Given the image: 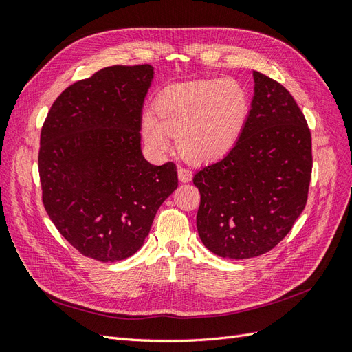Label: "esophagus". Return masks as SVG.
Masks as SVG:
<instances>
[{"label": "esophagus", "instance_id": "34e87169", "mask_svg": "<svg viewBox=\"0 0 352 352\" xmlns=\"http://www.w3.org/2000/svg\"><path fill=\"white\" fill-rule=\"evenodd\" d=\"M177 176H179V180H180V182H189V180L192 179V172H190L189 168L179 167V170H177Z\"/></svg>", "mask_w": 352, "mask_h": 352}]
</instances>
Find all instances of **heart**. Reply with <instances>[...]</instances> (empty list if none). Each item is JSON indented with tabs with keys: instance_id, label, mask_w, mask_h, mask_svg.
<instances>
[{
	"instance_id": "obj_1",
	"label": "heart",
	"mask_w": 352,
	"mask_h": 352,
	"mask_svg": "<svg viewBox=\"0 0 352 352\" xmlns=\"http://www.w3.org/2000/svg\"><path fill=\"white\" fill-rule=\"evenodd\" d=\"M250 94L236 79L177 85L158 95L154 112L142 116L141 133L155 154H167L177 140L190 162L225 157L239 141L250 116Z\"/></svg>"
}]
</instances>
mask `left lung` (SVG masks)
Instances as JSON below:
<instances>
[{
  "mask_svg": "<svg viewBox=\"0 0 352 352\" xmlns=\"http://www.w3.org/2000/svg\"><path fill=\"white\" fill-rule=\"evenodd\" d=\"M254 97L238 144L194 176L199 238L223 258L273 250L300 217L311 180V133L294 97L254 72Z\"/></svg>",
  "mask_w": 352,
  "mask_h": 352,
  "instance_id": "obj_1",
  "label": "left lung"
}]
</instances>
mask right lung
<instances>
[{
	"mask_svg": "<svg viewBox=\"0 0 352 352\" xmlns=\"http://www.w3.org/2000/svg\"><path fill=\"white\" fill-rule=\"evenodd\" d=\"M153 78L150 65L104 67L63 91L42 126V202L85 257H131L177 188L176 164L153 166L141 151L142 107Z\"/></svg>",
	"mask_w": 352,
	"mask_h": 352,
	"instance_id": "1",
	"label": "right lung"
}]
</instances>
